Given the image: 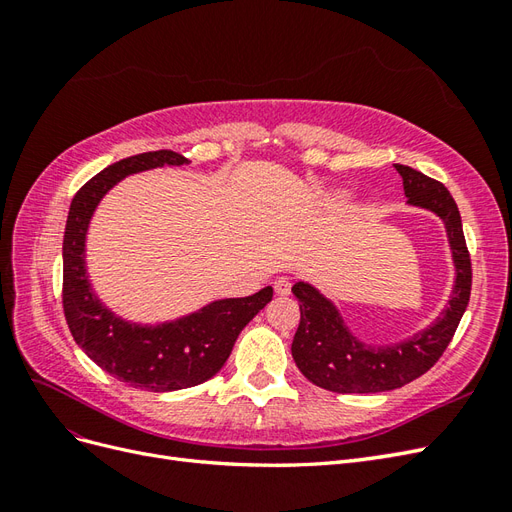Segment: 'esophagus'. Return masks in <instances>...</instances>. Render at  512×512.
I'll use <instances>...</instances> for the list:
<instances>
[{
  "instance_id": "esophagus-1",
  "label": "esophagus",
  "mask_w": 512,
  "mask_h": 512,
  "mask_svg": "<svg viewBox=\"0 0 512 512\" xmlns=\"http://www.w3.org/2000/svg\"><path fill=\"white\" fill-rule=\"evenodd\" d=\"M273 288H275L277 297H288V294H290V282H288V277H277Z\"/></svg>"
}]
</instances>
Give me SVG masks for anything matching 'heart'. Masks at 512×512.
<instances>
[{"label":"heart","instance_id":"obj_1","mask_svg":"<svg viewBox=\"0 0 512 512\" xmlns=\"http://www.w3.org/2000/svg\"><path fill=\"white\" fill-rule=\"evenodd\" d=\"M335 198H337V200H342V203H344V200H348V194H346V192H337V194H335Z\"/></svg>","mask_w":512,"mask_h":512}]
</instances>
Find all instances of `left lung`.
Here are the masks:
<instances>
[{
  "label": "left lung",
  "mask_w": 512,
  "mask_h": 512,
  "mask_svg": "<svg viewBox=\"0 0 512 512\" xmlns=\"http://www.w3.org/2000/svg\"><path fill=\"white\" fill-rule=\"evenodd\" d=\"M408 207L425 209L442 220L451 247L455 282L440 316L414 335L395 344H371L354 335L339 307L312 282L299 280L292 294L299 299L301 322L292 339V359L301 374L320 389L333 393H386L399 389L427 369L451 344L466 312L472 288L470 254L463 239L461 215L444 185L418 170L395 164Z\"/></svg>",
  "instance_id": "8db88e82"
}]
</instances>
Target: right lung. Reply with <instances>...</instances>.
Wrapping results in <instances>:
<instances>
[{
  "instance_id": "add662e5",
  "label": "right lung",
  "mask_w": 512,
  "mask_h": 512,
  "mask_svg": "<svg viewBox=\"0 0 512 512\" xmlns=\"http://www.w3.org/2000/svg\"><path fill=\"white\" fill-rule=\"evenodd\" d=\"M188 164L179 153L162 149L106 166L72 198L61 247L64 312L74 342L113 378L151 393L188 389L213 378L245 324L273 299L267 286L252 297L209 301L175 320L134 322L115 314L91 286L87 232L102 198L130 175Z\"/></svg>"
}]
</instances>
